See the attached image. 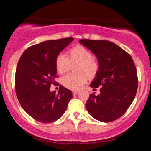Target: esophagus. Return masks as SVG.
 I'll list each match as a JSON object with an SVG mask.
<instances>
[{"label":"esophagus","instance_id":"obj_1","mask_svg":"<svg viewBox=\"0 0 151 151\" xmlns=\"http://www.w3.org/2000/svg\"><path fill=\"white\" fill-rule=\"evenodd\" d=\"M79 93V91H72V94L74 96H75V95H77V93Z\"/></svg>","mask_w":151,"mask_h":151}]
</instances>
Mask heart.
I'll list each match as a JSON object with an SVG mask.
<instances>
[{
	"instance_id": "1",
	"label": "heart",
	"mask_w": 151,
	"mask_h": 151,
	"mask_svg": "<svg viewBox=\"0 0 151 151\" xmlns=\"http://www.w3.org/2000/svg\"><path fill=\"white\" fill-rule=\"evenodd\" d=\"M68 58L60 54L55 60L58 72L63 74L69 70L71 64L77 63L74 66L76 73H71L62 79V84L66 88L77 90L86 82L88 76L90 78L96 77L99 71V63L94 58L90 50L83 46L73 47L68 52Z\"/></svg>"
}]
</instances>
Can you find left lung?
I'll return each instance as SVG.
<instances>
[{
	"label": "left lung",
	"mask_w": 151,
	"mask_h": 151,
	"mask_svg": "<svg viewBox=\"0 0 151 151\" xmlns=\"http://www.w3.org/2000/svg\"><path fill=\"white\" fill-rule=\"evenodd\" d=\"M80 42L94 53L99 63V71L91 87H100L101 93L90 94L85 104L87 110L101 122L115 121L129 109L137 91V74L133 59L109 41L85 39Z\"/></svg>",
	"instance_id": "left-lung-1"
}]
</instances>
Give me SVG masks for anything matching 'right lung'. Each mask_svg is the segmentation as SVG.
I'll return each instance as SVG.
<instances>
[{"label": "right lung", "mask_w": 151, "mask_h": 151, "mask_svg": "<svg viewBox=\"0 0 151 151\" xmlns=\"http://www.w3.org/2000/svg\"><path fill=\"white\" fill-rule=\"evenodd\" d=\"M72 37L49 40L33 45L21 55L15 73V90L22 109L33 119L52 123L66 111L72 93L60 85L58 93L50 88L58 77L55 60Z\"/></svg>", "instance_id": "add662e5"}]
</instances>
